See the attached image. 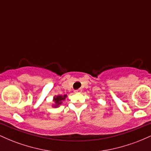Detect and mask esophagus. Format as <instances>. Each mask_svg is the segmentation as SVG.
Listing matches in <instances>:
<instances>
[{
    "label": "esophagus",
    "instance_id": "esophagus-1",
    "mask_svg": "<svg viewBox=\"0 0 151 151\" xmlns=\"http://www.w3.org/2000/svg\"><path fill=\"white\" fill-rule=\"evenodd\" d=\"M81 91H82V89H77V90H75V91H74V93H81Z\"/></svg>",
    "mask_w": 151,
    "mask_h": 151
}]
</instances>
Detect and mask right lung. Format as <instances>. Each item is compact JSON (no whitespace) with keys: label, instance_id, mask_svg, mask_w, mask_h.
<instances>
[{"label":"right lung","instance_id":"right-lung-1","mask_svg":"<svg viewBox=\"0 0 151 151\" xmlns=\"http://www.w3.org/2000/svg\"><path fill=\"white\" fill-rule=\"evenodd\" d=\"M67 97V95H58V96H55L53 97V101L54 104H52V107L57 108L59 107L62 104V101H65V99Z\"/></svg>","mask_w":151,"mask_h":151}]
</instances>
